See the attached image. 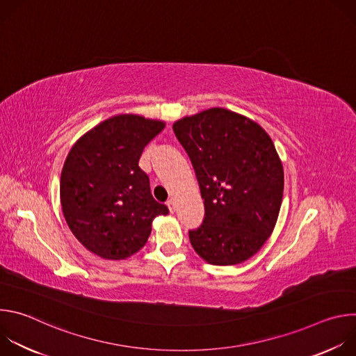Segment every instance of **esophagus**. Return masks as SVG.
Masks as SVG:
<instances>
[{"instance_id":"34e87169","label":"esophagus","mask_w":356,"mask_h":356,"mask_svg":"<svg viewBox=\"0 0 356 356\" xmlns=\"http://www.w3.org/2000/svg\"><path fill=\"white\" fill-rule=\"evenodd\" d=\"M166 204H168V207H169V210H170L172 213H175V211H176V202H175V200H173V198L168 200V201H166Z\"/></svg>"}]
</instances>
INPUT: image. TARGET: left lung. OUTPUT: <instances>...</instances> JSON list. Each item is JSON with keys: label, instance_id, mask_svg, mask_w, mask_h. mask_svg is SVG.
<instances>
[{"label": "left lung", "instance_id": "left-lung-1", "mask_svg": "<svg viewBox=\"0 0 356 356\" xmlns=\"http://www.w3.org/2000/svg\"><path fill=\"white\" fill-rule=\"evenodd\" d=\"M173 131L204 200L202 224L188 231L194 250L211 265L245 262L273 232L282 206L284 175L270 136L220 107L176 121Z\"/></svg>", "mask_w": 356, "mask_h": 356}]
</instances>
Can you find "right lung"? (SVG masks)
<instances>
[{"label": "right lung", "mask_w": 356, "mask_h": 356, "mask_svg": "<svg viewBox=\"0 0 356 356\" xmlns=\"http://www.w3.org/2000/svg\"><path fill=\"white\" fill-rule=\"evenodd\" d=\"M165 125L121 114L90 129L70 149L60 176L62 210L73 235L94 255L129 258L146 243L154 218L169 214L152 197L149 177L138 165Z\"/></svg>", "instance_id": "obj_1"}]
</instances>
